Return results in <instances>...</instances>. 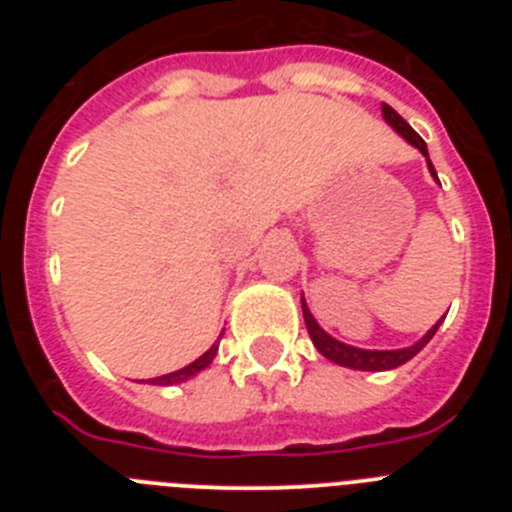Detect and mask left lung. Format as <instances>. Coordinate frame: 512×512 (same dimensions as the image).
<instances>
[{"mask_svg": "<svg viewBox=\"0 0 512 512\" xmlns=\"http://www.w3.org/2000/svg\"><path fill=\"white\" fill-rule=\"evenodd\" d=\"M382 115H384V120L390 122L392 128H395L397 133L402 135V138L408 140L410 146H415L420 153H423L425 161H428V169H431V174L436 176V169H433L431 158H428V148H425V140L420 138V135L415 133V130L410 128L408 122L402 120V117L397 115L395 110H392L390 104H382ZM436 179H438V176H436ZM302 315H305V325H307V333H310L312 343H315V348H318L325 359H330L333 364L348 366V369H361V372H387V369H397V366H402L405 361H410L415 354H418L420 348L425 346V343L436 336L438 325H441V320H443V318L438 320V323L433 325V328L428 330V333H425V336L420 338L418 343H415V346L397 348V351H366V348L348 346V343H341V341H336L333 336H328V333H325V330L318 325V320L312 318V312L307 310L305 297H302Z\"/></svg>", "mask_w": 512, "mask_h": 512, "instance_id": "obj_1", "label": "left lung"}]
</instances>
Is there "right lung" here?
Instances as JSON below:
<instances>
[{"label":"right lung","instance_id":"obj_1","mask_svg":"<svg viewBox=\"0 0 512 512\" xmlns=\"http://www.w3.org/2000/svg\"><path fill=\"white\" fill-rule=\"evenodd\" d=\"M215 354H217V343H215V346L207 348V351L200 356V359L192 361V364L184 366V369H179V372H171V374H164V377L148 379V382H151V384H164V387H166V384H179V382H184V379L194 377V374H200L202 369H207V366L212 364V359H215Z\"/></svg>","mask_w":512,"mask_h":512}]
</instances>
